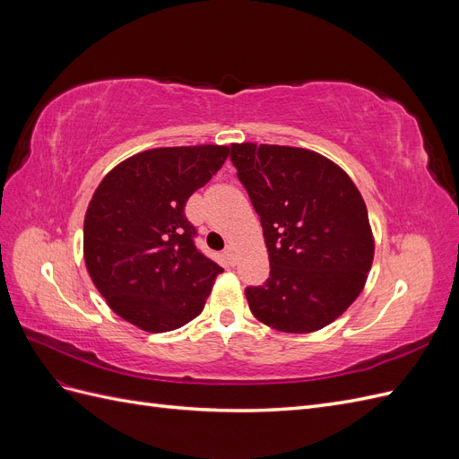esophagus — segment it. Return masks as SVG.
Listing matches in <instances>:
<instances>
[{"mask_svg": "<svg viewBox=\"0 0 459 459\" xmlns=\"http://www.w3.org/2000/svg\"><path fill=\"white\" fill-rule=\"evenodd\" d=\"M224 258L233 266V264H235V248H233V245H228L224 248Z\"/></svg>", "mask_w": 459, "mask_h": 459, "instance_id": "1", "label": "esophagus"}]
</instances>
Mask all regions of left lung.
Wrapping results in <instances>:
<instances>
[{"instance_id": "obj_1", "label": "left lung", "mask_w": 459, "mask_h": 459, "mask_svg": "<svg viewBox=\"0 0 459 459\" xmlns=\"http://www.w3.org/2000/svg\"><path fill=\"white\" fill-rule=\"evenodd\" d=\"M231 162L260 216L270 277L248 308L277 331L329 325L362 293L373 262L368 208L341 166L319 152L233 143Z\"/></svg>"}]
</instances>
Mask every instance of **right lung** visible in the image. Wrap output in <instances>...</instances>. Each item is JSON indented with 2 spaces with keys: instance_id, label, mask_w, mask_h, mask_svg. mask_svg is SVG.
Segmentation results:
<instances>
[{
  "instance_id": "right-lung-1",
  "label": "right lung",
  "mask_w": 459,
  "mask_h": 459,
  "mask_svg": "<svg viewBox=\"0 0 459 459\" xmlns=\"http://www.w3.org/2000/svg\"><path fill=\"white\" fill-rule=\"evenodd\" d=\"M228 155L226 145L149 149L115 166L95 189L84 218L86 268L132 325L164 333L203 312L224 270L195 247L184 208Z\"/></svg>"
}]
</instances>
